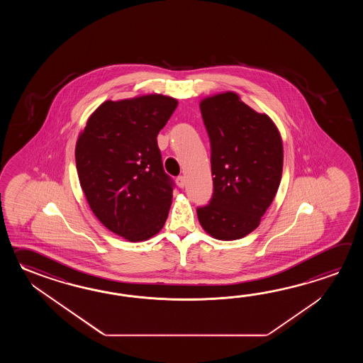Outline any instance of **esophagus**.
<instances>
[{"label":"esophagus","mask_w":363,"mask_h":363,"mask_svg":"<svg viewBox=\"0 0 363 363\" xmlns=\"http://www.w3.org/2000/svg\"><path fill=\"white\" fill-rule=\"evenodd\" d=\"M177 184L179 185V188H184L185 184H186V180H185V177L183 175H180L177 178Z\"/></svg>","instance_id":"esophagus-1"}]
</instances>
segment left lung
Masks as SVG:
<instances>
[{
  "mask_svg": "<svg viewBox=\"0 0 363 363\" xmlns=\"http://www.w3.org/2000/svg\"><path fill=\"white\" fill-rule=\"evenodd\" d=\"M201 116L211 147L213 196L197 208L201 225L216 239L247 236L259 225L278 192L283 144L278 128L225 92L201 101Z\"/></svg>",
  "mask_w": 363,
  "mask_h": 363,
  "instance_id": "obj_1",
  "label": "left lung"
}]
</instances>
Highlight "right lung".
Returning <instances> with one entry per match:
<instances>
[{"instance_id":"add662e5","label":"right lung","mask_w":363,"mask_h":363,"mask_svg":"<svg viewBox=\"0 0 363 363\" xmlns=\"http://www.w3.org/2000/svg\"><path fill=\"white\" fill-rule=\"evenodd\" d=\"M177 106L162 94L106 101L77 139V175L93 214L130 241L155 236L169 216L175 184L157 136Z\"/></svg>"}]
</instances>
